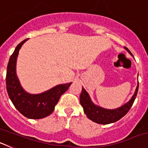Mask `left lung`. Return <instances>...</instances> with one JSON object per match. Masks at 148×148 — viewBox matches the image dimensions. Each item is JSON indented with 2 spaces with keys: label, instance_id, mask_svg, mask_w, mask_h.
<instances>
[{
  "label": "left lung",
  "instance_id": "left-lung-1",
  "mask_svg": "<svg viewBox=\"0 0 148 148\" xmlns=\"http://www.w3.org/2000/svg\"><path fill=\"white\" fill-rule=\"evenodd\" d=\"M125 48L128 53H130L131 56H133L132 53H130V51L127 48ZM138 89V82L136 88L135 92L128 102H127L126 104H125L120 108H116V109L108 110L101 108L98 105H95L92 101L87 91L84 90V88L82 87V93L80 95L81 105L83 107L84 112L87 115V118L91 121L98 123V124H101V125L111 124V123L116 122V121L121 119L123 116H125L127 113L128 111L130 110L134 101H135Z\"/></svg>",
  "mask_w": 148,
  "mask_h": 148
}]
</instances>
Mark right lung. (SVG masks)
Masks as SVG:
<instances>
[{"mask_svg": "<svg viewBox=\"0 0 148 148\" xmlns=\"http://www.w3.org/2000/svg\"><path fill=\"white\" fill-rule=\"evenodd\" d=\"M27 40L18 44L10 58L6 70V90L10 100L23 116L31 119H39L53 113L60 97L72 83L59 84L40 94H30L23 90L16 74V61L21 47Z\"/></svg>", "mask_w": 148, "mask_h": 148, "instance_id": "add662e5", "label": "right lung"}]
</instances>
